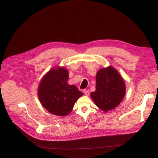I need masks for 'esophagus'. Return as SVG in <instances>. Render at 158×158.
Wrapping results in <instances>:
<instances>
[{
	"instance_id": "1",
	"label": "esophagus",
	"mask_w": 158,
	"mask_h": 158,
	"mask_svg": "<svg viewBox=\"0 0 158 158\" xmlns=\"http://www.w3.org/2000/svg\"><path fill=\"white\" fill-rule=\"evenodd\" d=\"M83 92H84L85 94L86 95H87V96H88V95H89V92H88V90H86V89H84V90H83Z\"/></svg>"
}]
</instances>
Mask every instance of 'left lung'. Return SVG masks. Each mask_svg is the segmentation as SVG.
Returning <instances> with one entry per match:
<instances>
[{
	"instance_id": "8db88e82",
	"label": "left lung",
	"mask_w": 158,
	"mask_h": 158,
	"mask_svg": "<svg viewBox=\"0 0 158 158\" xmlns=\"http://www.w3.org/2000/svg\"><path fill=\"white\" fill-rule=\"evenodd\" d=\"M96 89L91 93L95 105L104 111L118 106L126 94V85L118 71L112 66L99 70L96 75Z\"/></svg>"
}]
</instances>
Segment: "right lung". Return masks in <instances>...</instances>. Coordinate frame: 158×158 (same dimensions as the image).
I'll return each instance as SVG.
<instances>
[{
	"mask_svg": "<svg viewBox=\"0 0 158 158\" xmlns=\"http://www.w3.org/2000/svg\"><path fill=\"white\" fill-rule=\"evenodd\" d=\"M69 72L64 67L49 70L40 82L38 89L39 100L51 113L65 117L71 113L75 103L82 93L68 82Z\"/></svg>",
	"mask_w": 158,
	"mask_h": 158,
	"instance_id": "add662e5",
	"label": "right lung"
}]
</instances>
